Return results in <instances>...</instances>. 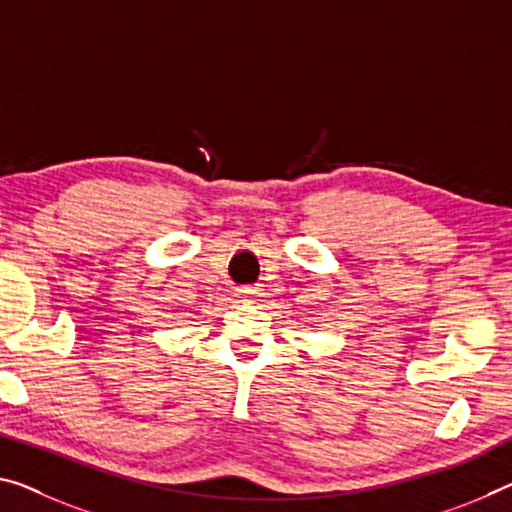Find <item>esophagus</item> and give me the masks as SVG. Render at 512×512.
Wrapping results in <instances>:
<instances>
[{
    "label": "esophagus",
    "mask_w": 512,
    "mask_h": 512,
    "mask_svg": "<svg viewBox=\"0 0 512 512\" xmlns=\"http://www.w3.org/2000/svg\"><path fill=\"white\" fill-rule=\"evenodd\" d=\"M238 293H240V297H245V300H247V302H254V300H256V297H258V295H261V290H258V288H254V286H245V288H240V290H238Z\"/></svg>",
    "instance_id": "esophagus-1"
}]
</instances>
